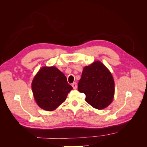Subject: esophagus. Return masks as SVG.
Here are the masks:
<instances>
[{"label": "esophagus", "mask_w": 147, "mask_h": 147, "mask_svg": "<svg viewBox=\"0 0 147 147\" xmlns=\"http://www.w3.org/2000/svg\"><path fill=\"white\" fill-rule=\"evenodd\" d=\"M72 87H73V88L74 89V90H76L77 89V83H73L72 84Z\"/></svg>", "instance_id": "1"}]
</instances>
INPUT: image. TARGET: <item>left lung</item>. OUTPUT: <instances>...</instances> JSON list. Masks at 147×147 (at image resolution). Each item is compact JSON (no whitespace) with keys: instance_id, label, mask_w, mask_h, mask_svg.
<instances>
[{"instance_id":"obj_1","label":"left lung","mask_w":147,"mask_h":147,"mask_svg":"<svg viewBox=\"0 0 147 147\" xmlns=\"http://www.w3.org/2000/svg\"><path fill=\"white\" fill-rule=\"evenodd\" d=\"M78 90L86 95L85 100L92 107L104 109L113 99L115 83L112 74L100 61L84 67Z\"/></svg>"}]
</instances>
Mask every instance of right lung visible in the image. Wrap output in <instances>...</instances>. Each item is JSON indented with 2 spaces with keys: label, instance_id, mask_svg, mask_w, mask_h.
<instances>
[{
  "label": "right lung",
  "instance_id": "obj_1",
  "mask_svg": "<svg viewBox=\"0 0 147 147\" xmlns=\"http://www.w3.org/2000/svg\"><path fill=\"white\" fill-rule=\"evenodd\" d=\"M72 89L64 74L54 66L43 67L32 82L36 103L47 111L54 110L63 104Z\"/></svg>",
  "mask_w": 147,
  "mask_h": 147
}]
</instances>
